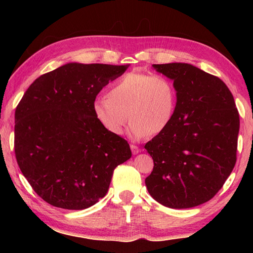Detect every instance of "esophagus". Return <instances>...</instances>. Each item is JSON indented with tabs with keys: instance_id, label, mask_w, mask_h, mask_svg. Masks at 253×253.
Returning <instances> with one entry per match:
<instances>
[{
	"instance_id": "esophagus-1",
	"label": "esophagus",
	"mask_w": 253,
	"mask_h": 253,
	"mask_svg": "<svg viewBox=\"0 0 253 253\" xmlns=\"http://www.w3.org/2000/svg\"><path fill=\"white\" fill-rule=\"evenodd\" d=\"M130 149H131L132 154H137L140 152V149H139L137 146H135V144H130Z\"/></svg>"
}]
</instances>
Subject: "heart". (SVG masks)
I'll use <instances>...</instances> for the list:
<instances>
[{"label": "heart", "mask_w": 253, "mask_h": 253, "mask_svg": "<svg viewBox=\"0 0 253 253\" xmlns=\"http://www.w3.org/2000/svg\"><path fill=\"white\" fill-rule=\"evenodd\" d=\"M174 83L164 75L130 72L117 78L107 91V98L95 99L93 114L100 125L118 136L131 121L133 139L164 131L176 111Z\"/></svg>", "instance_id": "obj_1"}]
</instances>
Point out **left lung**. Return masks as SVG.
Here are the masks:
<instances>
[{
  "label": "left lung",
  "mask_w": 253,
  "mask_h": 253,
  "mask_svg": "<svg viewBox=\"0 0 253 253\" xmlns=\"http://www.w3.org/2000/svg\"><path fill=\"white\" fill-rule=\"evenodd\" d=\"M153 67L174 80L177 103L168 128L144 146L154 164L148 191L170 209L200 206L221 189L237 160L234 96L223 80L190 64Z\"/></svg>",
  "instance_id": "8db88e82"
}]
</instances>
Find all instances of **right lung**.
<instances>
[{"label": "right lung", "mask_w": 253, "mask_h": 253, "mask_svg": "<svg viewBox=\"0 0 253 253\" xmlns=\"http://www.w3.org/2000/svg\"><path fill=\"white\" fill-rule=\"evenodd\" d=\"M127 66L69 63L41 75L15 111L14 149L21 173L51 206L84 210L109 190L129 144L106 131L92 104Z\"/></svg>", "instance_id": "add662e5"}]
</instances>
